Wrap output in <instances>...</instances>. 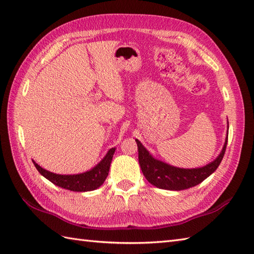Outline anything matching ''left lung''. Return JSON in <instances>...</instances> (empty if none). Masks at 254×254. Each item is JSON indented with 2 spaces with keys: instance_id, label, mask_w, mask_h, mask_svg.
<instances>
[{
  "instance_id": "obj_1",
  "label": "left lung",
  "mask_w": 254,
  "mask_h": 254,
  "mask_svg": "<svg viewBox=\"0 0 254 254\" xmlns=\"http://www.w3.org/2000/svg\"><path fill=\"white\" fill-rule=\"evenodd\" d=\"M138 145L139 164L144 177L150 184L157 188L166 190H184L199 185L216 171L224 157L227 146V139L224 148L215 161L201 168L185 170V168L174 167L152 157L145 150L139 140H136Z\"/></svg>"
}]
</instances>
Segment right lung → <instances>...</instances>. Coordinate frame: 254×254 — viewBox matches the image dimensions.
I'll return each mask as SVG.
<instances>
[{
	"label": "right lung",
	"mask_w": 254,
	"mask_h": 254,
	"mask_svg": "<svg viewBox=\"0 0 254 254\" xmlns=\"http://www.w3.org/2000/svg\"><path fill=\"white\" fill-rule=\"evenodd\" d=\"M114 152L115 148H112L108 152V154L104 156V159L94 168H92L91 171L78 175H59L51 173L44 170L41 166H39L37 163H35V166L42 176L49 179L51 183L59 186V187L70 191H80V192H83V191H91L97 189L104 183V180L109 175Z\"/></svg>",
	"instance_id": "obj_1"
}]
</instances>
